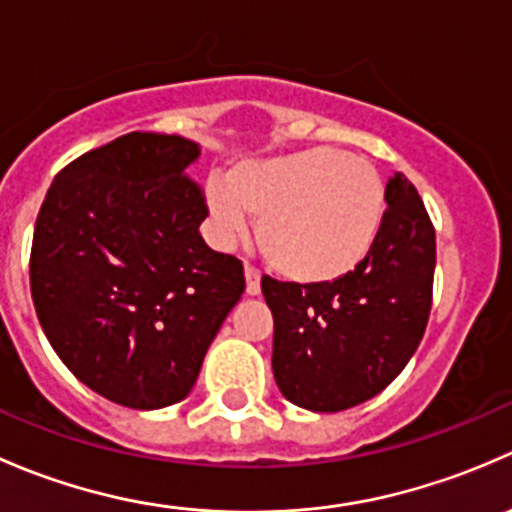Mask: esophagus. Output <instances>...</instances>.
Wrapping results in <instances>:
<instances>
[{"mask_svg":"<svg viewBox=\"0 0 512 512\" xmlns=\"http://www.w3.org/2000/svg\"><path fill=\"white\" fill-rule=\"evenodd\" d=\"M245 292L250 294V297H255V294H260V270L252 265H245Z\"/></svg>","mask_w":512,"mask_h":512,"instance_id":"esophagus-1","label":"esophagus"}]
</instances>
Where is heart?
<instances>
[{"label": "heart", "instance_id": "obj_1", "mask_svg": "<svg viewBox=\"0 0 512 512\" xmlns=\"http://www.w3.org/2000/svg\"><path fill=\"white\" fill-rule=\"evenodd\" d=\"M208 210L223 240L257 220V245L299 285L337 282L374 247L384 218V183L366 158L334 148L250 160L208 188Z\"/></svg>", "mask_w": 512, "mask_h": 512}]
</instances>
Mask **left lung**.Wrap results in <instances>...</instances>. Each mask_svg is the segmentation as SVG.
I'll return each instance as SVG.
<instances>
[{
  "mask_svg": "<svg viewBox=\"0 0 512 512\" xmlns=\"http://www.w3.org/2000/svg\"><path fill=\"white\" fill-rule=\"evenodd\" d=\"M386 213L366 260L347 277L297 285L262 277L275 317L272 371L294 406L334 414L401 374L431 314L436 230L404 173L386 183Z\"/></svg>",
  "mask_w": 512,
  "mask_h": 512,
  "instance_id": "left-lung-1",
  "label": "left lung"
}]
</instances>
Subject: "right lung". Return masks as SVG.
<instances>
[{"mask_svg":"<svg viewBox=\"0 0 512 512\" xmlns=\"http://www.w3.org/2000/svg\"><path fill=\"white\" fill-rule=\"evenodd\" d=\"M200 146L133 131L66 165L34 225L29 282L46 339L113 404L151 411L193 389L245 292L242 262L205 245L185 175Z\"/></svg>","mask_w":512,"mask_h":512,"instance_id":"add662e5","label":"right lung"}]
</instances>
